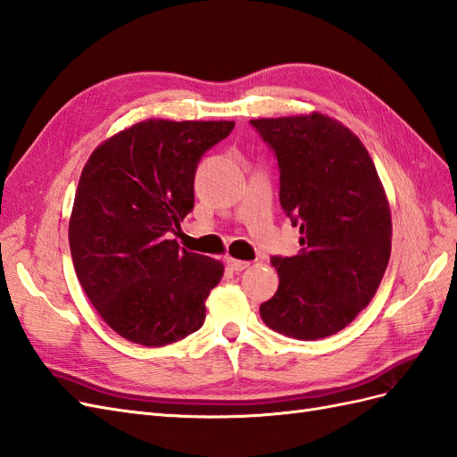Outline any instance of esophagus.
<instances>
[{"label":"esophagus","mask_w":457,"mask_h":457,"mask_svg":"<svg viewBox=\"0 0 457 457\" xmlns=\"http://www.w3.org/2000/svg\"><path fill=\"white\" fill-rule=\"evenodd\" d=\"M228 262V266L231 268V270H236V272H241V270H245V268H249L251 266V262H247V261H237V259H229L226 261Z\"/></svg>","instance_id":"34e87169"}]
</instances>
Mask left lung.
Masks as SVG:
<instances>
[{"instance_id": "8db88e82", "label": "left lung", "mask_w": 457, "mask_h": 457, "mask_svg": "<svg viewBox=\"0 0 457 457\" xmlns=\"http://www.w3.org/2000/svg\"><path fill=\"white\" fill-rule=\"evenodd\" d=\"M274 152L279 204L299 226L301 251L272 256L279 286L261 305L268 328L320 340L377 294L392 251L388 198L361 140L328 115L251 120Z\"/></svg>"}]
</instances>
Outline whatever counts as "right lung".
Instances as JSON below:
<instances>
[{
    "mask_svg": "<svg viewBox=\"0 0 457 457\" xmlns=\"http://www.w3.org/2000/svg\"><path fill=\"white\" fill-rule=\"evenodd\" d=\"M233 121L148 120L113 135L80 173L69 247L87 297L125 340L162 347L206 319L224 264L171 233L195 206V173Z\"/></svg>",
    "mask_w": 457,
    "mask_h": 457,
    "instance_id": "1",
    "label": "right lung"
}]
</instances>
